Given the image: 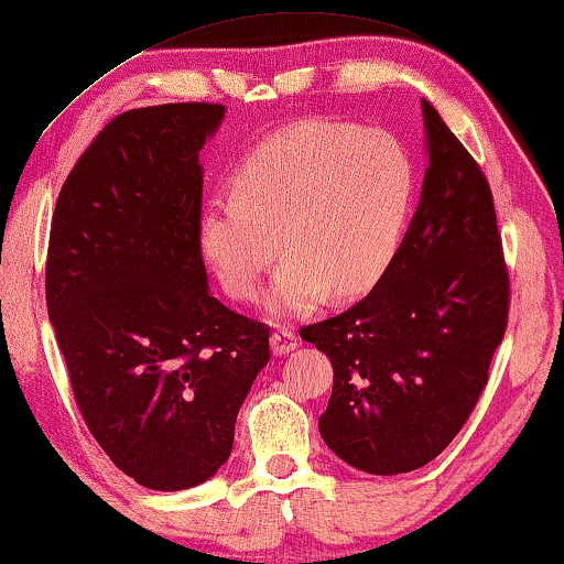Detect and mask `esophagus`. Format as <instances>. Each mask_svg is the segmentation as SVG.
Wrapping results in <instances>:
<instances>
[{
    "label": "esophagus",
    "mask_w": 564,
    "mask_h": 564,
    "mask_svg": "<svg viewBox=\"0 0 564 564\" xmlns=\"http://www.w3.org/2000/svg\"><path fill=\"white\" fill-rule=\"evenodd\" d=\"M300 345V337L294 335L290 327H280V330L272 333V350L274 355H288Z\"/></svg>",
    "instance_id": "1"
}]
</instances>
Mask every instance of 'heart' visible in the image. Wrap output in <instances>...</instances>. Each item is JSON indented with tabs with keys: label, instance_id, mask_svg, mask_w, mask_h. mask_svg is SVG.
Wrapping results in <instances>:
<instances>
[{
	"label": "heart",
	"instance_id": "heart-1",
	"mask_svg": "<svg viewBox=\"0 0 564 564\" xmlns=\"http://www.w3.org/2000/svg\"><path fill=\"white\" fill-rule=\"evenodd\" d=\"M413 204V163L391 133L300 120L247 155L231 196L206 204L198 241L221 288L252 302L274 274L270 307L307 315L333 290H370L395 257Z\"/></svg>",
	"mask_w": 564,
	"mask_h": 564
}]
</instances>
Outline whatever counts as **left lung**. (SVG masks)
<instances>
[{"label":"left lung","instance_id":"obj_1","mask_svg":"<svg viewBox=\"0 0 564 564\" xmlns=\"http://www.w3.org/2000/svg\"><path fill=\"white\" fill-rule=\"evenodd\" d=\"M429 169L388 270L358 305L302 327L333 362L325 444L393 476L433 462L469 419L509 317V272L489 181L421 100Z\"/></svg>","mask_w":564,"mask_h":564}]
</instances>
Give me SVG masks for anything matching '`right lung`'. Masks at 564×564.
Listing matches in <instances>:
<instances>
[{
    "instance_id": "right-lung-1",
    "label": "right lung",
    "mask_w": 564,
    "mask_h": 564,
    "mask_svg": "<svg viewBox=\"0 0 564 564\" xmlns=\"http://www.w3.org/2000/svg\"><path fill=\"white\" fill-rule=\"evenodd\" d=\"M221 118L216 102L120 112L52 214L45 294L75 403L110 462L155 491L212 479L270 362V325L206 284L198 151Z\"/></svg>"
}]
</instances>
